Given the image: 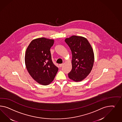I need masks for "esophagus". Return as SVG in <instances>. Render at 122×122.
<instances>
[{
  "instance_id": "34e87169",
  "label": "esophagus",
  "mask_w": 122,
  "mask_h": 122,
  "mask_svg": "<svg viewBox=\"0 0 122 122\" xmlns=\"http://www.w3.org/2000/svg\"><path fill=\"white\" fill-rule=\"evenodd\" d=\"M63 63H62V64H59V67H62V66H63Z\"/></svg>"
}]
</instances>
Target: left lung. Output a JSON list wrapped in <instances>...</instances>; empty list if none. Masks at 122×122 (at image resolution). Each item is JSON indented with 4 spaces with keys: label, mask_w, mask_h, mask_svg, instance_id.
I'll return each mask as SVG.
<instances>
[{
    "label": "left lung",
    "mask_w": 122,
    "mask_h": 122,
    "mask_svg": "<svg viewBox=\"0 0 122 122\" xmlns=\"http://www.w3.org/2000/svg\"><path fill=\"white\" fill-rule=\"evenodd\" d=\"M65 41L72 53V69L68 76L73 81H82L92 69L94 60L92 47L88 40L81 36H72Z\"/></svg>",
    "instance_id": "8db88e82"
}]
</instances>
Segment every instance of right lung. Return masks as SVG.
<instances>
[{"instance_id": "obj_1", "label": "right lung", "mask_w": 122, "mask_h": 122, "mask_svg": "<svg viewBox=\"0 0 122 122\" xmlns=\"http://www.w3.org/2000/svg\"><path fill=\"white\" fill-rule=\"evenodd\" d=\"M54 40L45 37L31 41L26 49L25 63L31 76L38 83L47 85L53 81L58 71L51 59L50 49Z\"/></svg>"}]
</instances>
